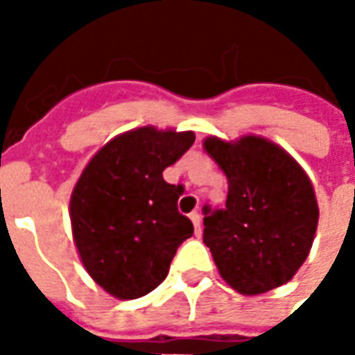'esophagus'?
I'll return each instance as SVG.
<instances>
[{
    "instance_id": "esophagus-1",
    "label": "esophagus",
    "mask_w": 355,
    "mask_h": 355,
    "mask_svg": "<svg viewBox=\"0 0 355 355\" xmlns=\"http://www.w3.org/2000/svg\"><path fill=\"white\" fill-rule=\"evenodd\" d=\"M190 218H192L193 228H196V236H201V215L198 211L190 213Z\"/></svg>"
}]
</instances>
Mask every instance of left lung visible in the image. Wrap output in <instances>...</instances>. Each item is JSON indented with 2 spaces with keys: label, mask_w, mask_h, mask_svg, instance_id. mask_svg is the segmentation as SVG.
I'll list each match as a JSON object with an SVG mask.
<instances>
[{
  "label": "left lung",
  "mask_w": 355,
  "mask_h": 355,
  "mask_svg": "<svg viewBox=\"0 0 355 355\" xmlns=\"http://www.w3.org/2000/svg\"><path fill=\"white\" fill-rule=\"evenodd\" d=\"M203 146L228 178L226 207H203V243L223 279L243 295L287 283L302 266L318 228L310 178L285 150L261 137Z\"/></svg>",
  "instance_id": "8db88e82"
}]
</instances>
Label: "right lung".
<instances>
[{
    "label": "right lung",
    "mask_w": 355,
    "mask_h": 355,
    "mask_svg": "<svg viewBox=\"0 0 355 355\" xmlns=\"http://www.w3.org/2000/svg\"><path fill=\"white\" fill-rule=\"evenodd\" d=\"M193 140V132L154 127L119 135L89 162L73 188V241L89 275L110 295L129 300L154 291L193 234L177 207L184 186L163 180V171Z\"/></svg>",
    "instance_id": "add662e5"
}]
</instances>
